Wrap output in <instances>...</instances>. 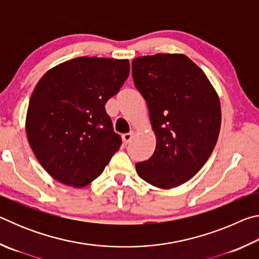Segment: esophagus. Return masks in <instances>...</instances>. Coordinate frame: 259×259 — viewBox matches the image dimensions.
Segmentation results:
<instances>
[{
	"instance_id": "obj_1",
	"label": "esophagus",
	"mask_w": 259,
	"mask_h": 259,
	"mask_svg": "<svg viewBox=\"0 0 259 259\" xmlns=\"http://www.w3.org/2000/svg\"><path fill=\"white\" fill-rule=\"evenodd\" d=\"M134 135H135L134 131H130V133L124 134L123 136H122V140H123V143L125 144V145H126V144H129V143L131 142V139H133Z\"/></svg>"
}]
</instances>
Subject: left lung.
<instances>
[{"mask_svg": "<svg viewBox=\"0 0 259 259\" xmlns=\"http://www.w3.org/2000/svg\"><path fill=\"white\" fill-rule=\"evenodd\" d=\"M135 87L145 98L156 147L136 163L144 181L160 188L182 185L202 168L221 130V104L202 69L185 55L133 60Z\"/></svg>", "mask_w": 259, "mask_h": 259, "instance_id": "left-lung-1", "label": "left lung"}]
</instances>
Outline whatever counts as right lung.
Wrapping results in <instances>:
<instances>
[{
    "label": "right lung",
    "instance_id": "obj_1",
    "mask_svg": "<svg viewBox=\"0 0 259 259\" xmlns=\"http://www.w3.org/2000/svg\"><path fill=\"white\" fill-rule=\"evenodd\" d=\"M126 59L78 57L47 72L35 87L26 133L46 171L82 187L104 171L122 139L105 111L129 76Z\"/></svg>",
    "mask_w": 259,
    "mask_h": 259
}]
</instances>
